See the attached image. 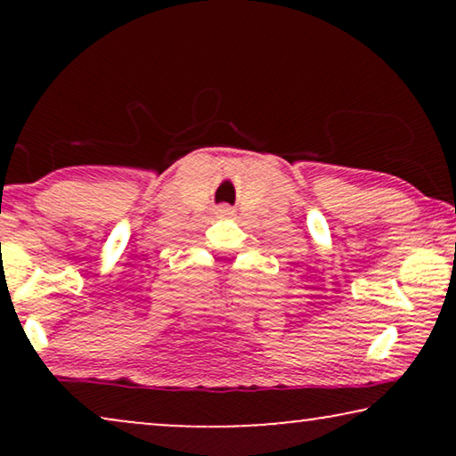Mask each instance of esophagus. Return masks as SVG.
Returning <instances> with one entry per match:
<instances>
[{"mask_svg":"<svg viewBox=\"0 0 456 456\" xmlns=\"http://www.w3.org/2000/svg\"><path fill=\"white\" fill-rule=\"evenodd\" d=\"M228 211H230L228 205H220V208H217V214H228Z\"/></svg>","mask_w":456,"mask_h":456,"instance_id":"obj_1","label":"esophagus"}]
</instances>
